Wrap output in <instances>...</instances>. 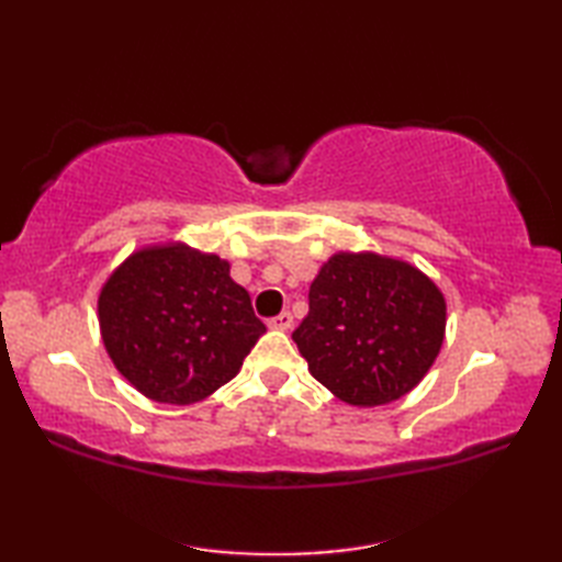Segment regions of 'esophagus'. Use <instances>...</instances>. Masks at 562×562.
I'll return each instance as SVG.
<instances>
[{
    "label": "esophagus",
    "instance_id": "esophagus-1",
    "mask_svg": "<svg viewBox=\"0 0 562 562\" xmlns=\"http://www.w3.org/2000/svg\"><path fill=\"white\" fill-rule=\"evenodd\" d=\"M268 326L274 328V330H290V328H292V314H290V312H282L280 316L270 318Z\"/></svg>",
    "mask_w": 562,
    "mask_h": 562
}]
</instances>
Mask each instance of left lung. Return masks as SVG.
I'll return each instance as SVG.
<instances>
[{"label":"left lung","instance_id":"obj_1","mask_svg":"<svg viewBox=\"0 0 562 562\" xmlns=\"http://www.w3.org/2000/svg\"><path fill=\"white\" fill-rule=\"evenodd\" d=\"M445 328V294L423 270L374 250H338L312 282L308 314L292 338L333 396L374 408L420 384Z\"/></svg>","mask_w":562,"mask_h":562}]
</instances>
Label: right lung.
Instances as JSON below:
<instances>
[{
    "label": "right lung",
    "instance_id": "right-lung-1",
    "mask_svg": "<svg viewBox=\"0 0 562 562\" xmlns=\"http://www.w3.org/2000/svg\"><path fill=\"white\" fill-rule=\"evenodd\" d=\"M229 268L169 241L137 248L103 282L101 340L142 396L193 405L238 374L266 326Z\"/></svg>",
    "mask_w": 562,
    "mask_h": 562
}]
</instances>
